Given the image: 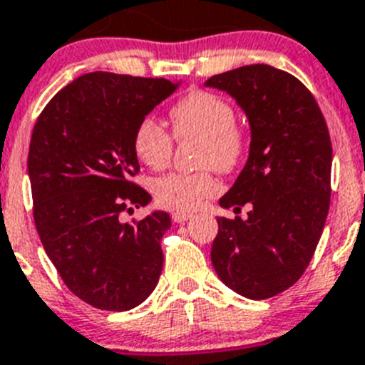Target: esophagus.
Instances as JSON below:
<instances>
[{"instance_id":"obj_1","label":"esophagus","mask_w":365,"mask_h":365,"mask_svg":"<svg viewBox=\"0 0 365 365\" xmlns=\"http://www.w3.org/2000/svg\"><path fill=\"white\" fill-rule=\"evenodd\" d=\"M191 218H192L191 213H183V211H176V213H173V220L176 222V224H182V222L191 220Z\"/></svg>"}]
</instances>
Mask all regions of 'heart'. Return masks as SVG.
I'll return each mask as SVG.
<instances>
[{"mask_svg": "<svg viewBox=\"0 0 365 365\" xmlns=\"http://www.w3.org/2000/svg\"><path fill=\"white\" fill-rule=\"evenodd\" d=\"M174 135L180 139H200V173H170L152 183V192L161 207L174 211H195L220 192L215 169L231 173L248 150V132L235 121L233 106L211 91L195 90L170 110ZM135 156L148 169L161 170L173 158L174 139L154 117H143L132 138Z\"/></svg>", "mask_w": 365, "mask_h": 365, "instance_id": "obj_1", "label": "heart"}]
</instances>
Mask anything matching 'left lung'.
<instances>
[{
    "instance_id": "left-lung-1",
    "label": "left lung",
    "mask_w": 365,
    "mask_h": 365,
    "mask_svg": "<svg viewBox=\"0 0 365 365\" xmlns=\"http://www.w3.org/2000/svg\"><path fill=\"white\" fill-rule=\"evenodd\" d=\"M250 121V156L222 207L248 218H217L211 262L220 281L248 299L292 287L307 270L331 204L332 147L318 103L294 75L252 64L213 75Z\"/></svg>"
}]
</instances>
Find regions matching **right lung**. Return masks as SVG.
<instances>
[{
	"label": "right lung",
	"mask_w": 365,
	"mask_h": 365,
	"mask_svg": "<svg viewBox=\"0 0 365 365\" xmlns=\"http://www.w3.org/2000/svg\"><path fill=\"white\" fill-rule=\"evenodd\" d=\"M180 82L95 71L47 103L29 145L33 215L47 257L66 287L101 310H130L156 288L163 268L165 211L123 222L152 200L132 138L138 123Z\"/></svg>",
	"instance_id": "add662e5"
}]
</instances>
